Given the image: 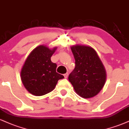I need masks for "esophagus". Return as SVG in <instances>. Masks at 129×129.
Instances as JSON below:
<instances>
[{"mask_svg": "<svg viewBox=\"0 0 129 129\" xmlns=\"http://www.w3.org/2000/svg\"><path fill=\"white\" fill-rule=\"evenodd\" d=\"M68 76V73H66V74H64V77L65 78H67Z\"/></svg>", "mask_w": 129, "mask_h": 129, "instance_id": "34e87169", "label": "esophagus"}]
</instances>
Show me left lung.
<instances>
[{
	"mask_svg": "<svg viewBox=\"0 0 129 129\" xmlns=\"http://www.w3.org/2000/svg\"><path fill=\"white\" fill-rule=\"evenodd\" d=\"M71 50L75 67L69 74V81L81 97H93L100 92L106 79L102 62L91 47L75 45L71 47Z\"/></svg>",
	"mask_w": 129,
	"mask_h": 129,
	"instance_id": "8db88e82",
	"label": "left lung"
}]
</instances>
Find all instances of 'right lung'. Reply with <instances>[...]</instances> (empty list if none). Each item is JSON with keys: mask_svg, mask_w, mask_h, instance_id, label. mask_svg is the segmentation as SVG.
Returning <instances> with one entry per match:
<instances>
[{"mask_svg": "<svg viewBox=\"0 0 129 129\" xmlns=\"http://www.w3.org/2000/svg\"><path fill=\"white\" fill-rule=\"evenodd\" d=\"M56 48L51 50L45 46L37 47L30 53L21 71V80L29 92L42 96L54 90L63 75L56 72L57 64L51 57Z\"/></svg>", "mask_w": 129, "mask_h": 129, "instance_id": "obj_1", "label": "right lung"}]
</instances>
